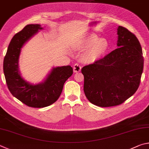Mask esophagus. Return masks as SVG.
Listing matches in <instances>:
<instances>
[{"instance_id": "34e87169", "label": "esophagus", "mask_w": 149, "mask_h": 149, "mask_svg": "<svg viewBox=\"0 0 149 149\" xmlns=\"http://www.w3.org/2000/svg\"><path fill=\"white\" fill-rule=\"evenodd\" d=\"M80 70H81V66L78 63L74 64V66H73V71H74V72H80Z\"/></svg>"}]
</instances>
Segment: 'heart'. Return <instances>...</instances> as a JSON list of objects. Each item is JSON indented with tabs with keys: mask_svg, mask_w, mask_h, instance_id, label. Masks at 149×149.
Here are the masks:
<instances>
[{
	"mask_svg": "<svg viewBox=\"0 0 149 149\" xmlns=\"http://www.w3.org/2000/svg\"><path fill=\"white\" fill-rule=\"evenodd\" d=\"M78 48L82 51L87 50L84 56L85 62L93 63L105 56L110 45L107 39L100 38L92 34L80 41Z\"/></svg>",
	"mask_w": 149,
	"mask_h": 149,
	"instance_id": "obj_1",
	"label": "heart"
}]
</instances>
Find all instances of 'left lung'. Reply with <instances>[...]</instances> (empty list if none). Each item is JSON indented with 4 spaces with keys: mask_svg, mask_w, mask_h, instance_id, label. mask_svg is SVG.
I'll return each mask as SVG.
<instances>
[{
    "mask_svg": "<svg viewBox=\"0 0 149 149\" xmlns=\"http://www.w3.org/2000/svg\"><path fill=\"white\" fill-rule=\"evenodd\" d=\"M117 35L118 48L81 70L86 97L101 107L118 105L134 95L143 70L142 48L136 36L122 26Z\"/></svg>",
    "mask_w": 149,
    "mask_h": 149,
    "instance_id": "8db88e82",
    "label": "left lung"
}]
</instances>
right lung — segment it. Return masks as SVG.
<instances>
[{"label": "right lung", "instance_id": "add662e5", "mask_svg": "<svg viewBox=\"0 0 149 149\" xmlns=\"http://www.w3.org/2000/svg\"><path fill=\"white\" fill-rule=\"evenodd\" d=\"M43 28L40 24L26 25L12 38L3 62V70L10 93L26 105L42 108L52 105L58 100L66 80L73 70L70 65L52 67L42 82L31 84L21 74L19 59L25 44Z\"/></svg>", "mask_w": 149, "mask_h": 149}]
</instances>
